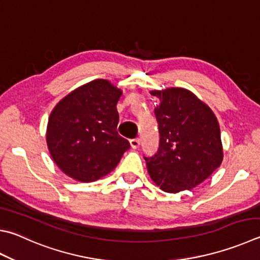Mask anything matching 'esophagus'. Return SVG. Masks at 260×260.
<instances>
[{
  "mask_svg": "<svg viewBox=\"0 0 260 260\" xmlns=\"http://www.w3.org/2000/svg\"><path fill=\"white\" fill-rule=\"evenodd\" d=\"M129 143H131L132 148L138 149L140 146V139H132V140H129Z\"/></svg>",
  "mask_w": 260,
  "mask_h": 260,
  "instance_id": "esophagus-1",
  "label": "esophagus"
}]
</instances>
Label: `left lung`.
Wrapping results in <instances>:
<instances>
[{
	"label": "left lung",
	"instance_id": "8db88e82",
	"mask_svg": "<svg viewBox=\"0 0 260 260\" xmlns=\"http://www.w3.org/2000/svg\"><path fill=\"white\" fill-rule=\"evenodd\" d=\"M160 100L154 109L159 126V149L146 158L150 177L162 191L192 190L223 161L217 118L206 103L185 88L151 91Z\"/></svg>",
	"mask_w": 260,
	"mask_h": 260
}]
</instances>
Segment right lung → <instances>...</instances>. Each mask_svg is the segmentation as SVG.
I'll use <instances>...</instances> for the list:
<instances>
[{
	"label": "right lung",
	"instance_id": "obj_1",
	"mask_svg": "<svg viewBox=\"0 0 260 260\" xmlns=\"http://www.w3.org/2000/svg\"><path fill=\"white\" fill-rule=\"evenodd\" d=\"M121 89L95 79L74 89L52 110L46 143L66 175L88 183L114 171L129 142L117 133Z\"/></svg>",
	"mask_w": 260,
	"mask_h": 260
}]
</instances>
